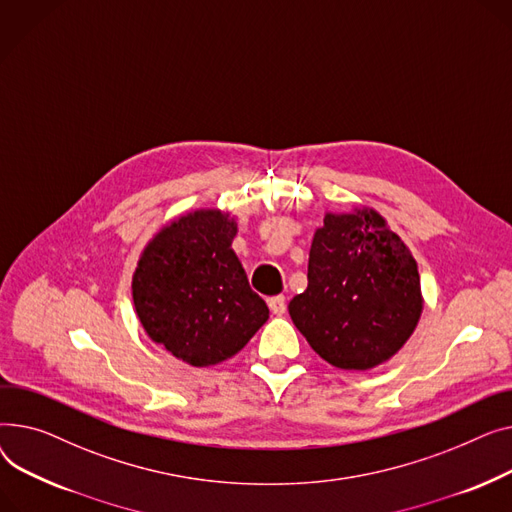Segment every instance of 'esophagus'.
Masks as SVG:
<instances>
[{
	"label": "esophagus",
	"instance_id": "1",
	"mask_svg": "<svg viewBox=\"0 0 512 512\" xmlns=\"http://www.w3.org/2000/svg\"><path fill=\"white\" fill-rule=\"evenodd\" d=\"M268 308H270V312L277 314V316L285 314V310H287L285 297H283V295H275V297H270V299H268Z\"/></svg>",
	"mask_w": 512,
	"mask_h": 512
}]
</instances>
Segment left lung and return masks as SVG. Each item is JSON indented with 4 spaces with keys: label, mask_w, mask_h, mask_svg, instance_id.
I'll return each mask as SVG.
<instances>
[{
    "label": "left lung",
    "mask_w": 512,
    "mask_h": 512,
    "mask_svg": "<svg viewBox=\"0 0 512 512\" xmlns=\"http://www.w3.org/2000/svg\"><path fill=\"white\" fill-rule=\"evenodd\" d=\"M289 314L328 364L370 370L405 345L422 314L417 264L374 210L328 213L312 239L308 287Z\"/></svg>",
    "instance_id": "obj_1"
}]
</instances>
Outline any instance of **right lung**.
<instances>
[{
	"mask_svg": "<svg viewBox=\"0 0 512 512\" xmlns=\"http://www.w3.org/2000/svg\"><path fill=\"white\" fill-rule=\"evenodd\" d=\"M235 231L229 215L196 210L155 235L132 279L148 337L196 368L235 355L268 320L231 250Z\"/></svg>",
	"mask_w": 512,
	"mask_h": 512,
	"instance_id": "right-lung-1",
	"label": "right lung"
}]
</instances>
